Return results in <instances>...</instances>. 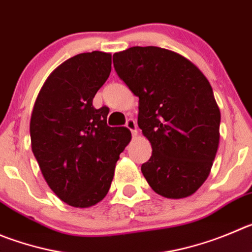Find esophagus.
Segmentation results:
<instances>
[{"label":"esophagus","mask_w":252,"mask_h":252,"mask_svg":"<svg viewBox=\"0 0 252 252\" xmlns=\"http://www.w3.org/2000/svg\"><path fill=\"white\" fill-rule=\"evenodd\" d=\"M126 126L131 131V134H133V135H135V134H137V131H138L137 130V123H135V121H134V119H131V118L128 119L126 123Z\"/></svg>","instance_id":"esophagus-1"}]
</instances>
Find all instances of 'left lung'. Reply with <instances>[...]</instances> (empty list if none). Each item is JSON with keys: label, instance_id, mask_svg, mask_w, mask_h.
Returning a JSON list of instances; mask_svg holds the SVG:
<instances>
[{"label": "left lung", "instance_id": "1", "mask_svg": "<svg viewBox=\"0 0 252 252\" xmlns=\"http://www.w3.org/2000/svg\"><path fill=\"white\" fill-rule=\"evenodd\" d=\"M119 78L139 98L138 126L152 144L142 173L157 194L182 199L208 179L220 139V109L201 70L169 49L113 55Z\"/></svg>", "mask_w": 252, "mask_h": 252}]
</instances>
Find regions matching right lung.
<instances>
[{"label":"right lung","instance_id":"right-lung-1","mask_svg":"<svg viewBox=\"0 0 252 252\" xmlns=\"http://www.w3.org/2000/svg\"><path fill=\"white\" fill-rule=\"evenodd\" d=\"M110 69L112 56L105 52L69 58L46 79L31 115V145L42 175L74 208L104 199L119 154L131 139L126 126H108L107 107H93Z\"/></svg>","mask_w":252,"mask_h":252}]
</instances>
